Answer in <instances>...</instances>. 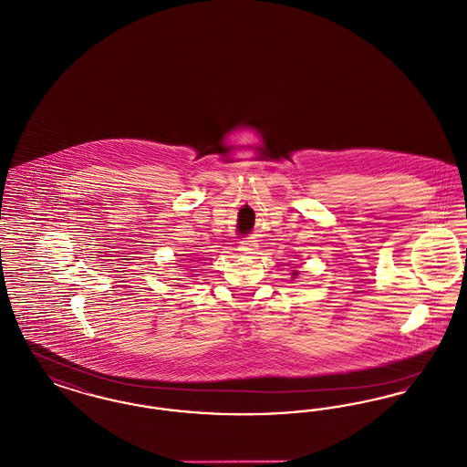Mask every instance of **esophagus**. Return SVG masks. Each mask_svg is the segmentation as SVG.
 Wrapping results in <instances>:
<instances>
[{
	"label": "esophagus",
	"mask_w": 467,
	"mask_h": 467,
	"mask_svg": "<svg viewBox=\"0 0 467 467\" xmlns=\"http://www.w3.org/2000/svg\"><path fill=\"white\" fill-rule=\"evenodd\" d=\"M256 249H258V245H256L254 241H243L241 245H239V251H241L243 254H254Z\"/></svg>",
	"instance_id": "obj_1"
}]
</instances>
